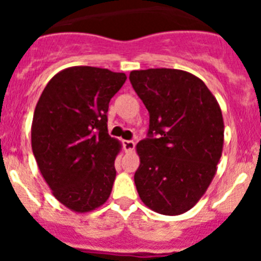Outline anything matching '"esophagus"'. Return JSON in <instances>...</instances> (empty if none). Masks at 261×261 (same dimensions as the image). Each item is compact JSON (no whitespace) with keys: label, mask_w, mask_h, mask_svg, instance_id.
<instances>
[{"label":"esophagus","mask_w":261,"mask_h":261,"mask_svg":"<svg viewBox=\"0 0 261 261\" xmlns=\"http://www.w3.org/2000/svg\"><path fill=\"white\" fill-rule=\"evenodd\" d=\"M123 145H124V150L126 151V153H132L133 150H135V141H128V140H125V141H123Z\"/></svg>","instance_id":"34e87169"}]
</instances>
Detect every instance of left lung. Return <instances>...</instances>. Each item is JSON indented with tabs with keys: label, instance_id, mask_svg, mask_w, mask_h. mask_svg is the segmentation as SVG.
Returning <instances> with one entry per match:
<instances>
[{
	"label": "left lung",
	"instance_id": "obj_1",
	"mask_svg": "<svg viewBox=\"0 0 261 261\" xmlns=\"http://www.w3.org/2000/svg\"><path fill=\"white\" fill-rule=\"evenodd\" d=\"M129 80L150 114L149 135H158L136 146L140 199L159 214L186 213L205 195L222 155L220 105L206 85L186 70H133Z\"/></svg>",
	"mask_w": 261,
	"mask_h": 261
}]
</instances>
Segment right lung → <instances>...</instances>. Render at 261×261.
Listing matches in <instances>:
<instances>
[{
	"label": "right lung",
	"instance_id": "right-lung-1",
	"mask_svg": "<svg viewBox=\"0 0 261 261\" xmlns=\"http://www.w3.org/2000/svg\"><path fill=\"white\" fill-rule=\"evenodd\" d=\"M124 73L70 66L53 75L32 117L31 146L52 195L75 213H89L108 200L121 142L108 135L111 98Z\"/></svg>",
	"mask_w": 261,
	"mask_h": 261
}]
</instances>
